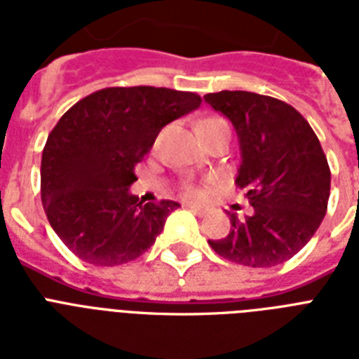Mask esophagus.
<instances>
[{
	"instance_id": "obj_1",
	"label": "esophagus",
	"mask_w": 359,
	"mask_h": 359,
	"mask_svg": "<svg viewBox=\"0 0 359 359\" xmlns=\"http://www.w3.org/2000/svg\"><path fill=\"white\" fill-rule=\"evenodd\" d=\"M184 207H188V208H190V210H194V212H196V214H205V212H207V208L203 207L201 203L188 201V203H184Z\"/></svg>"
}]
</instances>
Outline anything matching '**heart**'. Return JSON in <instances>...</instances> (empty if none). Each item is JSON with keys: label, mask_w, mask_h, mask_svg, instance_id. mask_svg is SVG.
<instances>
[{"label": "heart", "mask_w": 359, "mask_h": 359, "mask_svg": "<svg viewBox=\"0 0 359 359\" xmlns=\"http://www.w3.org/2000/svg\"><path fill=\"white\" fill-rule=\"evenodd\" d=\"M218 123H224L222 119H218V117H208V119H203L199 121V124H197V130H203V128H210V126H214V124ZM184 191L188 194V196H194L196 194V186L191 184H184Z\"/></svg>", "instance_id": "obj_1"}]
</instances>
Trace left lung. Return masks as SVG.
I'll return each instance as SVG.
<instances>
[{
	"mask_svg": "<svg viewBox=\"0 0 359 359\" xmlns=\"http://www.w3.org/2000/svg\"><path fill=\"white\" fill-rule=\"evenodd\" d=\"M238 134L236 186L253 214H229L231 231L208 240L219 257L251 268H268L294 257L317 233L330 199L328 160L317 134L283 100L248 91L205 95Z\"/></svg>",
	"mask_w": 359,
	"mask_h": 359,
	"instance_id": "8db88e82",
	"label": "left lung"
}]
</instances>
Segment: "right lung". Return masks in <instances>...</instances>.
Returning a JSON list of instances; mask_svg holds the SVG:
<instances>
[{"label": "right lung", "mask_w": 359, "mask_h": 359, "mask_svg": "<svg viewBox=\"0 0 359 359\" xmlns=\"http://www.w3.org/2000/svg\"><path fill=\"white\" fill-rule=\"evenodd\" d=\"M199 106L196 93L106 87L59 119L42 151L41 197L52 229L76 257L117 266L154 244L180 205L132 196L134 168L165 124Z\"/></svg>", "instance_id": "add662e5"}]
</instances>
